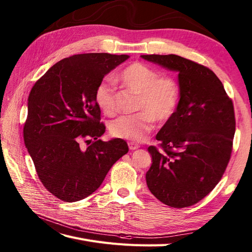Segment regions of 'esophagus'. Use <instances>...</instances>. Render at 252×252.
<instances>
[{
    "instance_id": "34e87169",
    "label": "esophagus",
    "mask_w": 252,
    "mask_h": 252,
    "mask_svg": "<svg viewBox=\"0 0 252 252\" xmlns=\"http://www.w3.org/2000/svg\"><path fill=\"white\" fill-rule=\"evenodd\" d=\"M127 145H129V148L131 149V151H135V149L140 148V145H138V144L132 143V142H129V143H127Z\"/></svg>"
}]
</instances>
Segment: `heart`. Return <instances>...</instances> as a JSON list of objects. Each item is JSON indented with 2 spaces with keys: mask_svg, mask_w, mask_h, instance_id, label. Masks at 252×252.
Masks as SVG:
<instances>
[{
  "mask_svg": "<svg viewBox=\"0 0 252 252\" xmlns=\"http://www.w3.org/2000/svg\"><path fill=\"white\" fill-rule=\"evenodd\" d=\"M116 81L130 92L138 95L136 115L121 116L112 121L111 134L123 140L142 142L154 129V121H168L178 108L180 88L175 80L160 77V73L142 63H133L116 76ZM95 101L106 115L117 111V92L107 82L95 89Z\"/></svg>",
  "mask_w": 252,
  "mask_h": 252,
  "instance_id": "b5f03b06",
  "label": "heart"
}]
</instances>
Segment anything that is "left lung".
<instances>
[{
    "label": "left lung",
    "mask_w": 252,
    "mask_h": 252,
    "mask_svg": "<svg viewBox=\"0 0 252 252\" xmlns=\"http://www.w3.org/2000/svg\"><path fill=\"white\" fill-rule=\"evenodd\" d=\"M179 73L180 101L149 146L146 173L152 194L164 205L185 208L205 198L222 179L235 134L232 99L210 69L178 55H142Z\"/></svg>",
    "instance_id": "8db88e82"
}]
</instances>
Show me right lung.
Instances as JSON below:
<instances>
[{"label":"right lung","instance_id":"add662e5","mask_svg":"<svg viewBox=\"0 0 252 252\" xmlns=\"http://www.w3.org/2000/svg\"><path fill=\"white\" fill-rule=\"evenodd\" d=\"M129 57L89 53L63 58L31 89L24 140L42 184L58 199L74 202L93 194L129 152L121 138L99 140L106 126L95 101L96 87Z\"/></svg>","mask_w":252,"mask_h":252}]
</instances>
